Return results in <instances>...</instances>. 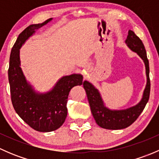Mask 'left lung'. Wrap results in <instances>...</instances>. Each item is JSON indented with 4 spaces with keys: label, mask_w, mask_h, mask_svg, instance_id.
<instances>
[{
    "label": "left lung",
    "mask_w": 159,
    "mask_h": 159,
    "mask_svg": "<svg viewBox=\"0 0 159 159\" xmlns=\"http://www.w3.org/2000/svg\"><path fill=\"white\" fill-rule=\"evenodd\" d=\"M125 43L131 51L139 54L145 65L147 77L146 86L144 90L142 100L137 105L127 109L111 110L105 105L98 90L95 89L94 86L88 81H84L83 83L93 117L96 123L100 127L105 129H123L131 125L143 111L150 95L149 64L145 46L142 40L131 30H129Z\"/></svg>",
    "instance_id": "8db88e82"
}]
</instances>
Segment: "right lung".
I'll list each match as a JSON object with an SVG mask.
<instances>
[{
	"label": "right lung",
	"mask_w": 159,
	"mask_h": 159,
	"mask_svg": "<svg viewBox=\"0 0 159 159\" xmlns=\"http://www.w3.org/2000/svg\"><path fill=\"white\" fill-rule=\"evenodd\" d=\"M52 18L37 25H30L19 34L11 49L8 69L13 107L25 122L41 132L59 129L68 115L67 102L70 89L83 84L80 74L62 77L51 91L38 93L27 81L20 67V48L35 31L47 25Z\"/></svg>",
	"instance_id": "add662e5"
}]
</instances>
